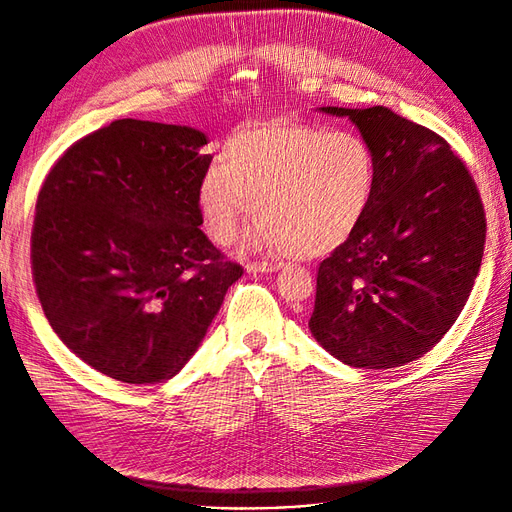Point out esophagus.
<instances>
[{
	"mask_svg": "<svg viewBox=\"0 0 512 512\" xmlns=\"http://www.w3.org/2000/svg\"><path fill=\"white\" fill-rule=\"evenodd\" d=\"M280 267H282L280 262H260V260L258 262H247V265H245L247 273H273Z\"/></svg>",
	"mask_w": 512,
	"mask_h": 512,
	"instance_id": "esophagus-1",
	"label": "esophagus"
}]
</instances>
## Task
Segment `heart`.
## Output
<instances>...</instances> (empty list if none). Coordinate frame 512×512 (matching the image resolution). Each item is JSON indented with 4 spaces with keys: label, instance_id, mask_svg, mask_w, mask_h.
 <instances>
[{
    "label": "heart",
    "instance_id": "1",
    "mask_svg": "<svg viewBox=\"0 0 512 512\" xmlns=\"http://www.w3.org/2000/svg\"><path fill=\"white\" fill-rule=\"evenodd\" d=\"M378 188V160L354 132L299 121L247 123L230 134L220 166L198 183L211 241L230 245L250 218L254 250L316 256L361 226Z\"/></svg>",
    "mask_w": 512,
    "mask_h": 512
}]
</instances>
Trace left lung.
Returning a JSON list of instances; mask_svg holds the SVG:
<instances>
[{
  "instance_id": "obj_1",
  "label": "left lung",
  "mask_w": 512,
  "mask_h": 512,
  "mask_svg": "<svg viewBox=\"0 0 512 512\" xmlns=\"http://www.w3.org/2000/svg\"><path fill=\"white\" fill-rule=\"evenodd\" d=\"M348 117L378 160L365 220L324 258L309 329L346 365L391 369L436 346L466 305L485 250L483 200L436 132L386 106Z\"/></svg>"
}]
</instances>
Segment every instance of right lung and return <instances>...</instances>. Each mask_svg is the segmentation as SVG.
<instances>
[{
    "label": "right lung",
    "mask_w": 512,
    "mask_h": 512,
    "mask_svg": "<svg viewBox=\"0 0 512 512\" xmlns=\"http://www.w3.org/2000/svg\"><path fill=\"white\" fill-rule=\"evenodd\" d=\"M207 136L117 119L66 149L38 194L32 273L79 359L128 384L173 378L243 275L203 230Z\"/></svg>",
    "instance_id": "obj_1"
}]
</instances>
